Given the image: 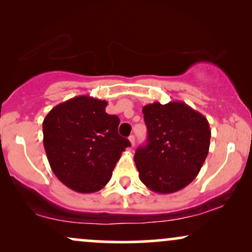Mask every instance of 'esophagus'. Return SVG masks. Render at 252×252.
Returning a JSON list of instances; mask_svg holds the SVG:
<instances>
[{
    "label": "esophagus",
    "mask_w": 252,
    "mask_h": 252,
    "mask_svg": "<svg viewBox=\"0 0 252 252\" xmlns=\"http://www.w3.org/2000/svg\"><path fill=\"white\" fill-rule=\"evenodd\" d=\"M129 141H130V143H131V147H134L135 146V136L130 135L129 136Z\"/></svg>",
    "instance_id": "obj_1"
}]
</instances>
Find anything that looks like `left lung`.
<instances>
[{
    "mask_svg": "<svg viewBox=\"0 0 252 252\" xmlns=\"http://www.w3.org/2000/svg\"><path fill=\"white\" fill-rule=\"evenodd\" d=\"M142 112L147 144L134 156L141 181L161 194L178 192L194 180L206 160L209 122L184 102H155L143 106Z\"/></svg>",
    "mask_w": 252,
    "mask_h": 252,
    "instance_id": "obj_1",
    "label": "left lung"
}]
</instances>
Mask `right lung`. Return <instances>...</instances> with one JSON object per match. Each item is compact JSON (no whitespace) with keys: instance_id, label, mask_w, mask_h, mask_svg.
Wrapping results in <instances>:
<instances>
[{"instance_id":"add662e5","label":"right lung","mask_w":252,"mask_h":252,"mask_svg":"<svg viewBox=\"0 0 252 252\" xmlns=\"http://www.w3.org/2000/svg\"><path fill=\"white\" fill-rule=\"evenodd\" d=\"M106 100L78 96L58 104L42 123L43 147L56 176L68 189L94 193L110 181L128 138L120 118L105 112Z\"/></svg>"}]
</instances>
